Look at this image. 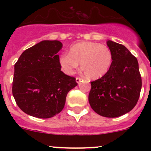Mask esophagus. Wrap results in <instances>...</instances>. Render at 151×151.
I'll return each mask as SVG.
<instances>
[{"instance_id":"obj_1","label":"esophagus","mask_w":151,"mask_h":151,"mask_svg":"<svg viewBox=\"0 0 151 151\" xmlns=\"http://www.w3.org/2000/svg\"><path fill=\"white\" fill-rule=\"evenodd\" d=\"M82 80V78H80V77H76V81L77 83H79V82H81Z\"/></svg>"}]
</instances>
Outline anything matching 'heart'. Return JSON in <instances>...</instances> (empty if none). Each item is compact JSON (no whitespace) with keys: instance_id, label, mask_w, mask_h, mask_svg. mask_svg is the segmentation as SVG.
Masks as SVG:
<instances>
[{"instance_id":"b5f03b06","label":"heart","mask_w":151,"mask_h":151,"mask_svg":"<svg viewBox=\"0 0 151 151\" xmlns=\"http://www.w3.org/2000/svg\"><path fill=\"white\" fill-rule=\"evenodd\" d=\"M112 62L113 53L110 47L92 41L78 42L70 47L69 54L60 57L64 73L73 75L82 63V72L89 79H98L106 75Z\"/></svg>"}]
</instances>
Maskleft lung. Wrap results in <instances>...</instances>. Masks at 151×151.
Masks as SVG:
<instances>
[{
	"mask_svg": "<svg viewBox=\"0 0 151 151\" xmlns=\"http://www.w3.org/2000/svg\"><path fill=\"white\" fill-rule=\"evenodd\" d=\"M106 45L113 53L112 65L106 75L91 82L88 101L97 114L115 118L135 106L142 82L137 58L124 45L110 40Z\"/></svg>",
	"mask_w": 151,
	"mask_h": 151,
	"instance_id": "obj_1",
	"label": "left lung"
}]
</instances>
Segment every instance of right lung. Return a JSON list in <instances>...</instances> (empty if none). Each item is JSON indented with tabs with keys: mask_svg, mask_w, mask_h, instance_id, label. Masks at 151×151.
Returning a JSON list of instances; mask_svg holds the SVG:
<instances>
[{
	"mask_svg": "<svg viewBox=\"0 0 151 151\" xmlns=\"http://www.w3.org/2000/svg\"><path fill=\"white\" fill-rule=\"evenodd\" d=\"M59 41H42L21 54L14 66L12 92L17 104L28 115L53 117L63 109L68 92L77 84L61 71Z\"/></svg>",
	"mask_w": 151,
	"mask_h": 151,
	"instance_id": "right-lung-1",
	"label": "right lung"
}]
</instances>
